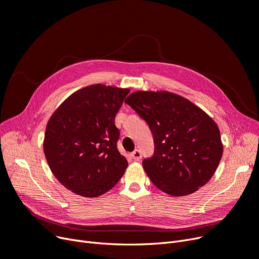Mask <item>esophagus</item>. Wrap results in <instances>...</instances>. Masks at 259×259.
Returning a JSON list of instances; mask_svg holds the SVG:
<instances>
[{"label": "esophagus", "mask_w": 259, "mask_h": 259, "mask_svg": "<svg viewBox=\"0 0 259 259\" xmlns=\"http://www.w3.org/2000/svg\"><path fill=\"white\" fill-rule=\"evenodd\" d=\"M131 156H132V158H133L134 160H136V161H139V160H140L141 157H142L141 152H140L139 150H135V151L131 154Z\"/></svg>", "instance_id": "34e87169"}]
</instances>
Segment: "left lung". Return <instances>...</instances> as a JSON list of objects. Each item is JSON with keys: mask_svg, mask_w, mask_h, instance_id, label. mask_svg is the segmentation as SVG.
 Masks as SVG:
<instances>
[{"mask_svg": "<svg viewBox=\"0 0 259 259\" xmlns=\"http://www.w3.org/2000/svg\"><path fill=\"white\" fill-rule=\"evenodd\" d=\"M153 134L155 151L142 161L155 186L171 196L196 192L223 157L214 120L186 98L168 92H135L125 100Z\"/></svg>", "mask_w": 259, "mask_h": 259, "instance_id": "8db88e82", "label": "left lung"}]
</instances>
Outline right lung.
<instances>
[{
	"label": "right lung",
	"instance_id": "1",
	"mask_svg": "<svg viewBox=\"0 0 259 259\" xmlns=\"http://www.w3.org/2000/svg\"><path fill=\"white\" fill-rule=\"evenodd\" d=\"M128 89L95 84L69 96L49 119L44 154L55 177L83 197L114 188L127 167L115 117Z\"/></svg>",
	"mask_w": 259,
	"mask_h": 259
}]
</instances>
